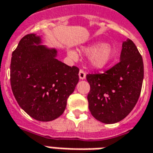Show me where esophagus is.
<instances>
[{
  "instance_id": "1",
  "label": "esophagus",
  "mask_w": 153,
  "mask_h": 153,
  "mask_svg": "<svg viewBox=\"0 0 153 153\" xmlns=\"http://www.w3.org/2000/svg\"><path fill=\"white\" fill-rule=\"evenodd\" d=\"M85 72H84L83 70H80V72H79V78H80L81 80H84V79H85Z\"/></svg>"
}]
</instances>
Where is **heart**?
<instances>
[{
  "label": "heart",
  "instance_id": "b5f03b06",
  "mask_svg": "<svg viewBox=\"0 0 153 153\" xmlns=\"http://www.w3.org/2000/svg\"><path fill=\"white\" fill-rule=\"evenodd\" d=\"M81 51L84 54L89 56V64L95 69H103L106 68L115 59L117 56L115 48L102 42L83 47ZM68 54L73 59H76L78 56L77 53L72 50L68 51Z\"/></svg>",
  "mask_w": 153,
  "mask_h": 153
}]
</instances>
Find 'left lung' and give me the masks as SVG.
Listing matches in <instances>:
<instances>
[{"instance_id":"left-lung-1","label":"left lung","mask_w":153,"mask_h":153,"mask_svg":"<svg viewBox=\"0 0 153 153\" xmlns=\"http://www.w3.org/2000/svg\"><path fill=\"white\" fill-rule=\"evenodd\" d=\"M89 109L95 119L113 124L127 117L137 102L143 80L142 56L131 39L122 45L120 61L103 74H89Z\"/></svg>"}]
</instances>
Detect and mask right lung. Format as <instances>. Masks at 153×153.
<instances>
[{
	"label": "right lung",
	"mask_w": 153,
	"mask_h": 153,
	"mask_svg": "<svg viewBox=\"0 0 153 153\" xmlns=\"http://www.w3.org/2000/svg\"><path fill=\"white\" fill-rule=\"evenodd\" d=\"M56 48L42 45L41 36L26 34L13 52L10 83L18 105L38 121L59 118L79 81V68L57 59Z\"/></svg>",
	"instance_id": "add662e5"
}]
</instances>
